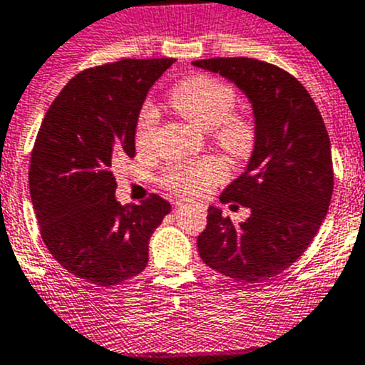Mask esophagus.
Wrapping results in <instances>:
<instances>
[{
    "label": "esophagus",
    "mask_w": 365,
    "mask_h": 365,
    "mask_svg": "<svg viewBox=\"0 0 365 365\" xmlns=\"http://www.w3.org/2000/svg\"><path fill=\"white\" fill-rule=\"evenodd\" d=\"M175 206H177V207L185 206V202H182V200H177V202H175Z\"/></svg>",
    "instance_id": "34e87169"
}]
</instances>
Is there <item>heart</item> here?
Instances as JSON below:
<instances>
[{"mask_svg": "<svg viewBox=\"0 0 365 365\" xmlns=\"http://www.w3.org/2000/svg\"><path fill=\"white\" fill-rule=\"evenodd\" d=\"M235 89L211 76H190L170 93L173 109L200 128H211L218 147L235 158H247L256 145V125L242 113H231L235 107ZM158 128V114L152 109L141 110L136 125L138 148H148ZM227 175V168L218 158L175 165L163 175L166 188L186 197H200Z\"/></svg>", "mask_w": 365, "mask_h": 365, "instance_id": "b5f03b06", "label": "heart"}]
</instances>
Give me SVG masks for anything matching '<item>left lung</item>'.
<instances>
[{
	"instance_id": "8db88e82",
	"label": "left lung",
	"mask_w": 365,
	"mask_h": 365,
	"mask_svg": "<svg viewBox=\"0 0 365 365\" xmlns=\"http://www.w3.org/2000/svg\"><path fill=\"white\" fill-rule=\"evenodd\" d=\"M193 66L220 73L252 103L256 145L247 168L222 192L251 217L235 225L218 207L197 238L202 262L244 283H263L289 269L317 235L333 193L328 130L310 93L269 62L217 57Z\"/></svg>"
}]
</instances>
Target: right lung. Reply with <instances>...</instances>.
<instances>
[{
    "label": "right lung",
    "instance_id": "obj_1",
    "mask_svg": "<svg viewBox=\"0 0 365 365\" xmlns=\"http://www.w3.org/2000/svg\"><path fill=\"white\" fill-rule=\"evenodd\" d=\"M175 58H121L75 75L51 102L30 159L43 242L73 276L113 287L143 272L148 240L172 206L152 193L121 206L114 168L136 154L147 93Z\"/></svg>",
    "mask_w": 365,
    "mask_h": 365
}]
</instances>
